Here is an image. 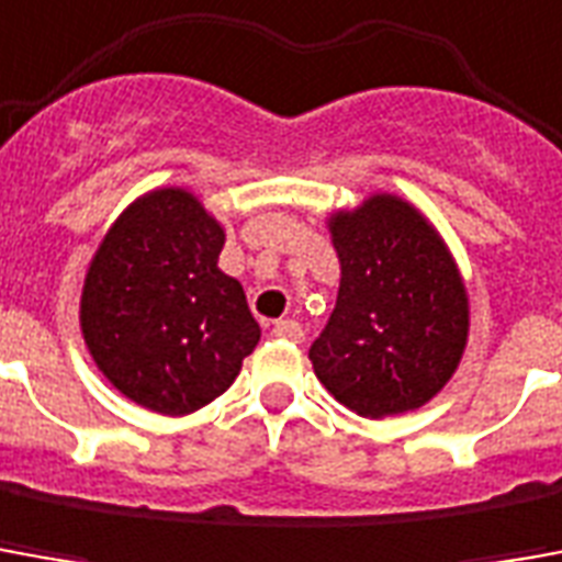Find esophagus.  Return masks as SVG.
<instances>
[{
  "label": "esophagus",
  "instance_id": "esophagus-1",
  "mask_svg": "<svg viewBox=\"0 0 562 562\" xmlns=\"http://www.w3.org/2000/svg\"><path fill=\"white\" fill-rule=\"evenodd\" d=\"M273 335L285 337V340H294V344H297V340L304 337V328H301L294 319H280V322H273Z\"/></svg>",
  "mask_w": 562,
  "mask_h": 562
}]
</instances>
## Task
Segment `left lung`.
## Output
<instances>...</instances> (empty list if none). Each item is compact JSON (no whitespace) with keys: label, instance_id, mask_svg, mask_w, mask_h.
I'll return each instance as SVG.
<instances>
[{"label":"left lung","instance_id":"1","mask_svg":"<svg viewBox=\"0 0 562 562\" xmlns=\"http://www.w3.org/2000/svg\"><path fill=\"white\" fill-rule=\"evenodd\" d=\"M340 289L310 347L319 383L362 417L426 404L457 371L469 294L445 240L392 194L331 218Z\"/></svg>","mask_w":562,"mask_h":562}]
</instances>
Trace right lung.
<instances>
[{"label":"right lung","mask_w":562,"mask_h":562,"mask_svg":"<svg viewBox=\"0 0 562 562\" xmlns=\"http://www.w3.org/2000/svg\"><path fill=\"white\" fill-rule=\"evenodd\" d=\"M225 231L182 188L127 206L93 255L81 331L105 380L182 417L237 380L261 337L243 285L218 270Z\"/></svg>","instance_id":"obj_1"}]
</instances>
